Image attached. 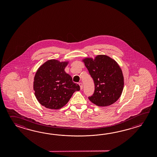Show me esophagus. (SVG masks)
I'll use <instances>...</instances> for the list:
<instances>
[{"mask_svg": "<svg viewBox=\"0 0 157 157\" xmlns=\"http://www.w3.org/2000/svg\"><path fill=\"white\" fill-rule=\"evenodd\" d=\"M79 84V85H80V89H81V90H82V89H83V84L81 83V82H80V83H78Z\"/></svg>", "mask_w": 157, "mask_h": 157, "instance_id": "obj_1", "label": "esophagus"}]
</instances>
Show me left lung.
Listing matches in <instances>:
<instances>
[{"mask_svg": "<svg viewBox=\"0 0 157 157\" xmlns=\"http://www.w3.org/2000/svg\"><path fill=\"white\" fill-rule=\"evenodd\" d=\"M83 61L95 85L94 92L89 99L100 107L115 103L121 97L124 85V76L117 62L105 55L97 56L94 60L87 58Z\"/></svg>", "mask_w": 157, "mask_h": 157, "instance_id": "1", "label": "left lung"}]
</instances>
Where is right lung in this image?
<instances>
[{
    "label": "right lung",
    "instance_id": "right-lung-1",
    "mask_svg": "<svg viewBox=\"0 0 157 157\" xmlns=\"http://www.w3.org/2000/svg\"><path fill=\"white\" fill-rule=\"evenodd\" d=\"M68 62L50 59L41 65L34 77L33 90L37 100L42 105L58 109L68 102L74 92L80 90L64 71Z\"/></svg>",
    "mask_w": 157,
    "mask_h": 157
}]
</instances>
